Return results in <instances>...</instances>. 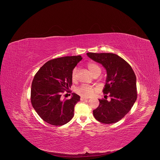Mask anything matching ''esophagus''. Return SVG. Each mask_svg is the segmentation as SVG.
<instances>
[{
	"instance_id": "obj_1",
	"label": "esophagus",
	"mask_w": 160,
	"mask_h": 160,
	"mask_svg": "<svg viewBox=\"0 0 160 160\" xmlns=\"http://www.w3.org/2000/svg\"><path fill=\"white\" fill-rule=\"evenodd\" d=\"M88 99V98H83V97H81L80 98V101H85Z\"/></svg>"
}]
</instances>
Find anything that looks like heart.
Instances as JSON below:
<instances>
[{
	"label": "heart",
	"instance_id": "1",
	"mask_svg": "<svg viewBox=\"0 0 160 160\" xmlns=\"http://www.w3.org/2000/svg\"><path fill=\"white\" fill-rule=\"evenodd\" d=\"M87 67L88 70L91 72L94 77L99 76L101 73V69L100 66L95 62H88L87 64ZM78 70L75 68L72 73V79L73 81H75L77 77ZM94 88L88 85H82L76 88V92L83 98H88L93 94L94 92Z\"/></svg>",
	"mask_w": 160,
	"mask_h": 160
}]
</instances>
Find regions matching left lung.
<instances>
[{
  "instance_id": "1",
  "label": "left lung",
  "mask_w": 160,
  "mask_h": 160,
  "mask_svg": "<svg viewBox=\"0 0 160 160\" xmlns=\"http://www.w3.org/2000/svg\"><path fill=\"white\" fill-rule=\"evenodd\" d=\"M87 54L106 70L103 93L109 94L111 98L110 101L99 99V105L93 111L94 117L102 123H115L129 112L138 97L134 72L126 61L115 54L88 52Z\"/></svg>"
}]
</instances>
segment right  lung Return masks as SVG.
Returning a JSON list of instances; mask_svg holds the SVG:
<instances>
[{
    "label": "right lung",
    "instance_id": "right-lung-1",
    "mask_svg": "<svg viewBox=\"0 0 160 160\" xmlns=\"http://www.w3.org/2000/svg\"><path fill=\"white\" fill-rule=\"evenodd\" d=\"M81 56H65L45 63L35 74L32 83L31 102L45 122L61 126L74 116L75 105L80 97L73 93L70 99L61 100V94L72 85V73Z\"/></svg>",
    "mask_w": 160,
    "mask_h": 160
}]
</instances>
